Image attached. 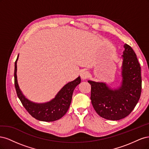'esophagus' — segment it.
<instances>
[{
  "label": "esophagus",
  "mask_w": 149,
  "mask_h": 149,
  "mask_svg": "<svg viewBox=\"0 0 149 149\" xmlns=\"http://www.w3.org/2000/svg\"><path fill=\"white\" fill-rule=\"evenodd\" d=\"M89 72L87 71H83L81 72V77L83 79H87L89 77Z\"/></svg>",
  "instance_id": "obj_1"
}]
</instances>
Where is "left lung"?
<instances>
[{
  "label": "left lung",
  "instance_id": "left-lung-1",
  "mask_svg": "<svg viewBox=\"0 0 149 149\" xmlns=\"http://www.w3.org/2000/svg\"><path fill=\"white\" fill-rule=\"evenodd\" d=\"M121 85L112 89L102 82L88 81L91 84V100L94 110L102 118L118 120L129 116L136 107L141 94V68L136 54L124 44Z\"/></svg>",
  "mask_w": 149,
  "mask_h": 149
}]
</instances>
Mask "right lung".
<instances>
[{
  "instance_id": "right-lung-1",
  "label": "right lung",
  "mask_w": 149,
  "mask_h": 149,
  "mask_svg": "<svg viewBox=\"0 0 149 149\" xmlns=\"http://www.w3.org/2000/svg\"><path fill=\"white\" fill-rule=\"evenodd\" d=\"M18 58L19 55L15 62L14 83L18 97L22 105L31 116L38 120L52 122L61 118L69 109L74 88L81 83L79 76L65 84L51 101L45 103H35L26 99L19 88L17 77Z\"/></svg>"
}]
</instances>
